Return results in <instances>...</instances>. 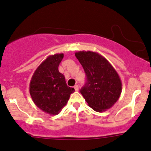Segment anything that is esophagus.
Returning <instances> with one entry per match:
<instances>
[{
  "instance_id": "1",
  "label": "esophagus",
  "mask_w": 151,
  "mask_h": 151,
  "mask_svg": "<svg viewBox=\"0 0 151 151\" xmlns=\"http://www.w3.org/2000/svg\"><path fill=\"white\" fill-rule=\"evenodd\" d=\"M74 89H75V91H78L79 90V86L78 85H75L74 87Z\"/></svg>"
}]
</instances>
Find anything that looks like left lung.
Masks as SVG:
<instances>
[{"instance_id": "8db88e82", "label": "left lung", "mask_w": 151, "mask_h": 151, "mask_svg": "<svg viewBox=\"0 0 151 151\" xmlns=\"http://www.w3.org/2000/svg\"><path fill=\"white\" fill-rule=\"evenodd\" d=\"M75 57L82 64L87 82L81 94L96 112L111 108L122 92V82L115 68L105 57L94 51H80Z\"/></svg>"}]
</instances>
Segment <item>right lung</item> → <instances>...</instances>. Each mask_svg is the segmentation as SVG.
<instances>
[{
  "mask_svg": "<svg viewBox=\"0 0 151 151\" xmlns=\"http://www.w3.org/2000/svg\"><path fill=\"white\" fill-rule=\"evenodd\" d=\"M64 54L49 56L33 74L29 84V92L34 104L51 115L60 112L67 105L74 89L68 87L65 77L59 72V64Z\"/></svg>",
  "mask_w": 151,
  "mask_h": 151,
  "instance_id": "add662e5",
  "label": "right lung"
}]
</instances>
